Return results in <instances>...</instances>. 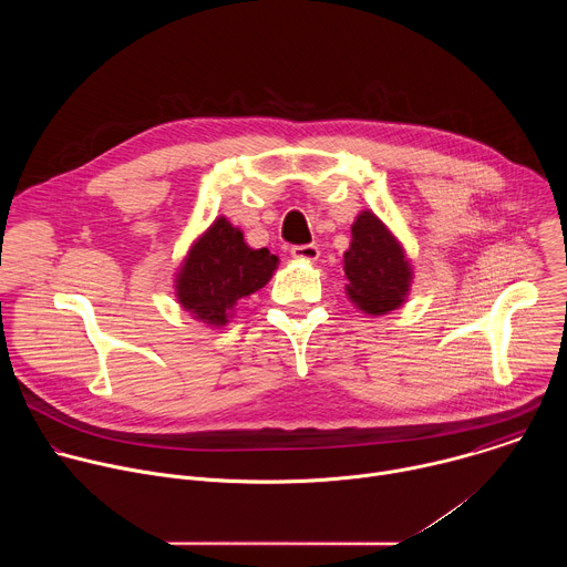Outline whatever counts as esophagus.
<instances>
[{"instance_id": "1", "label": "esophagus", "mask_w": 567, "mask_h": 567, "mask_svg": "<svg viewBox=\"0 0 567 567\" xmlns=\"http://www.w3.org/2000/svg\"><path fill=\"white\" fill-rule=\"evenodd\" d=\"M291 256H293L296 260H300V262H316L318 256H320V251H318L316 245H302V247H293V249H291Z\"/></svg>"}]
</instances>
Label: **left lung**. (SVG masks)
I'll use <instances>...</instances> for the list:
<instances>
[{"label": "left lung", "mask_w": 567, "mask_h": 567, "mask_svg": "<svg viewBox=\"0 0 567 567\" xmlns=\"http://www.w3.org/2000/svg\"><path fill=\"white\" fill-rule=\"evenodd\" d=\"M350 249L343 254L346 293L368 316H385L409 300L413 265L399 237L372 210L352 221Z\"/></svg>", "instance_id": "left-lung-1"}]
</instances>
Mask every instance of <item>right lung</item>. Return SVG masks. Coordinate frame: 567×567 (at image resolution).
Segmentation results:
<instances>
[{
    "label": "right lung",
    "mask_w": 567,
    "mask_h": 567,
    "mask_svg": "<svg viewBox=\"0 0 567 567\" xmlns=\"http://www.w3.org/2000/svg\"><path fill=\"white\" fill-rule=\"evenodd\" d=\"M269 249H251L224 215L193 241L175 274L177 302L208 328H224L241 298L260 291L278 269Z\"/></svg>",
    "instance_id": "add662e5"
}]
</instances>
